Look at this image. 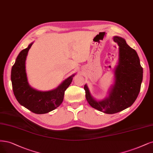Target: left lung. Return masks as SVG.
I'll use <instances>...</instances> for the list:
<instances>
[{
	"mask_svg": "<svg viewBox=\"0 0 153 153\" xmlns=\"http://www.w3.org/2000/svg\"><path fill=\"white\" fill-rule=\"evenodd\" d=\"M113 40L119 46V61L114 70V84L109 96L97 101L92 97L87 85L84 86L88 104L107 114L117 113L133 104L139 94L143 77V69L136 51L122 37L115 36Z\"/></svg>",
	"mask_w": 153,
	"mask_h": 153,
	"instance_id": "obj_1",
	"label": "left lung"
}]
</instances>
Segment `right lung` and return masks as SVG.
I'll return each instance as SVG.
<instances>
[{
  "label": "right lung",
  "instance_id": "add662e5",
  "mask_svg": "<svg viewBox=\"0 0 153 153\" xmlns=\"http://www.w3.org/2000/svg\"><path fill=\"white\" fill-rule=\"evenodd\" d=\"M33 43L19 52L12 67L13 90L18 102L31 112L45 114L59 106L64 99L65 92L71 84L75 74L63 81L59 86L50 91H39L33 88L28 82L25 61L29 49Z\"/></svg>",
  "mask_w": 153,
  "mask_h": 153
}]
</instances>
